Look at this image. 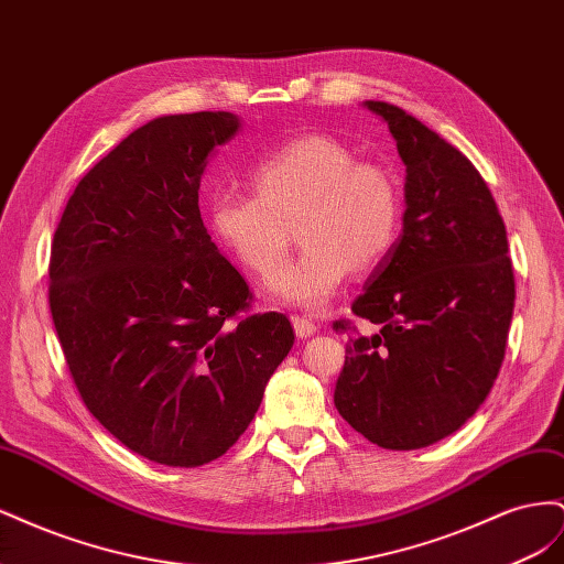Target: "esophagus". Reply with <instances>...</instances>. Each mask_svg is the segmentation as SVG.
I'll return each instance as SVG.
<instances>
[{
  "label": "esophagus",
  "instance_id": "34e87169",
  "mask_svg": "<svg viewBox=\"0 0 564 564\" xmlns=\"http://www.w3.org/2000/svg\"><path fill=\"white\" fill-rule=\"evenodd\" d=\"M292 324H294V334L299 336V338H308V336H313L315 332H317V324L313 322V319H308V317H292Z\"/></svg>",
  "mask_w": 564,
  "mask_h": 564
}]
</instances>
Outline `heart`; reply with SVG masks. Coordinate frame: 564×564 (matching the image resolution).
<instances>
[{
  "label": "heart",
  "instance_id": "1",
  "mask_svg": "<svg viewBox=\"0 0 564 564\" xmlns=\"http://www.w3.org/2000/svg\"><path fill=\"white\" fill-rule=\"evenodd\" d=\"M251 193L218 191L207 228L218 247L256 275L275 272L296 226L299 259L270 280V294L303 308H324L348 270L383 261L400 228V193L383 166L357 162L329 135H301L251 166Z\"/></svg>",
  "mask_w": 564,
  "mask_h": 564
}]
</instances>
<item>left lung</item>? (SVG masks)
<instances>
[{"label": "left lung", "instance_id": "left-lung-1", "mask_svg": "<svg viewBox=\"0 0 564 564\" xmlns=\"http://www.w3.org/2000/svg\"><path fill=\"white\" fill-rule=\"evenodd\" d=\"M406 166L402 232L373 268L352 313L377 334H350L334 404L383 449H421L456 433L497 381L513 319L508 237L468 158L383 100H365ZM336 332H352L334 322Z\"/></svg>", "mask_w": 564, "mask_h": 564}]
</instances>
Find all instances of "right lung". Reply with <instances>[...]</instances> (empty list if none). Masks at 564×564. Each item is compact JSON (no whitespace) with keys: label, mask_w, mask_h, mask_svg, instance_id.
<instances>
[{"label":"right lung","mask_w":564,"mask_h":564,"mask_svg":"<svg viewBox=\"0 0 564 564\" xmlns=\"http://www.w3.org/2000/svg\"><path fill=\"white\" fill-rule=\"evenodd\" d=\"M240 129L232 112L150 119L79 181L51 245V317L84 404L162 466L224 456L294 346L282 313L237 317L249 286L199 214L204 169Z\"/></svg>","instance_id":"1"}]
</instances>
